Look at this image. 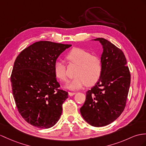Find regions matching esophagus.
I'll list each match as a JSON object with an SVG mask.
<instances>
[{"label":"esophagus","mask_w":146,"mask_h":146,"mask_svg":"<svg viewBox=\"0 0 146 146\" xmlns=\"http://www.w3.org/2000/svg\"><path fill=\"white\" fill-rule=\"evenodd\" d=\"M76 94V92H69V95L70 96H73V95H75Z\"/></svg>","instance_id":"1"}]
</instances>
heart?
<instances>
[{
	"label": "heart",
	"mask_w": 146,
	"mask_h": 146,
	"mask_svg": "<svg viewBox=\"0 0 146 146\" xmlns=\"http://www.w3.org/2000/svg\"><path fill=\"white\" fill-rule=\"evenodd\" d=\"M68 61L77 67L75 70L73 79L69 81L66 87L71 90L82 88L84 85L91 86L100 79L102 74L103 64L102 59L97 56L92 55L91 52L82 48H74L66 56ZM54 74L62 82L67 80L66 65L61 61L54 64Z\"/></svg>",
	"instance_id": "1"
}]
</instances>
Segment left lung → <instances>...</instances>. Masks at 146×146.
<instances>
[{"instance_id": "1", "label": "left lung", "mask_w": 146, "mask_h": 146, "mask_svg": "<svg viewBox=\"0 0 146 146\" xmlns=\"http://www.w3.org/2000/svg\"><path fill=\"white\" fill-rule=\"evenodd\" d=\"M98 41L104 49L101 59L103 70L95 86L86 92L80 109L83 118L90 125L102 127L114 121L123 113L128 95L131 74L123 52L102 38Z\"/></svg>"}]
</instances>
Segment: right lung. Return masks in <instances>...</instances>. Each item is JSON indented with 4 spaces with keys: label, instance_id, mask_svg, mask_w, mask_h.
<instances>
[{
    "label": "right lung",
    "instance_id": "right-lung-1",
    "mask_svg": "<svg viewBox=\"0 0 146 146\" xmlns=\"http://www.w3.org/2000/svg\"><path fill=\"white\" fill-rule=\"evenodd\" d=\"M71 46L40 41L17 57L10 77L12 94L20 114L31 125L48 129L60 118L68 92L59 88L54 64Z\"/></svg>",
    "mask_w": 146,
    "mask_h": 146
}]
</instances>
